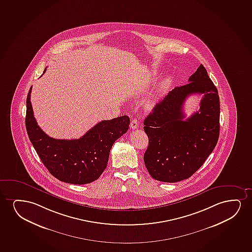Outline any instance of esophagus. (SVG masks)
Wrapping results in <instances>:
<instances>
[{
    "instance_id": "34e87169",
    "label": "esophagus",
    "mask_w": 252,
    "mask_h": 252,
    "mask_svg": "<svg viewBox=\"0 0 252 252\" xmlns=\"http://www.w3.org/2000/svg\"><path fill=\"white\" fill-rule=\"evenodd\" d=\"M137 126H138V122H137V120L136 119H132L131 121V125H130V127L132 130H135V129H137Z\"/></svg>"
}]
</instances>
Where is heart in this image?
Listing matches in <instances>:
<instances>
[{
    "mask_svg": "<svg viewBox=\"0 0 252 252\" xmlns=\"http://www.w3.org/2000/svg\"><path fill=\"white\" fill-rule=\"evenodd\" d=\"M154 105H155V101H154V100H151V101H148V108H152Z\"/></svg>",
    "mask_w": 252,
    "mask_h": 252,
    "instance_id": "1",
    "label": "heart"
}]
</instances>
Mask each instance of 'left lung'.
Instances as JSON below:
<instances>
[{
    "instance_id": "1",
    "label": "left lung",
    "mask_w": 252,
    "mask_h": 252,
    "mask_svg": "<svg viewBox=\"0 0 252 252\" xmlns=\"http://www.w3.org/2000/svg\"><path fill=\"white\" fill-rule=\"evenodd\" d=\"M192 94H203L200 109L185 121L183 105ZM149 145L144 156L155 180L174 183L187 180L203 166L220 135L218 91L202 64L187 85L171 91L144 121Z\"/></svg>"
}]
</instances>
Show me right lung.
<instances>
[{"mask_svg": "<svg viewBox=\"0 0 252 252\" xmlns=\"http://www.w3.org/2000/svg\"><path fill=\"white\" fill-rule=\"evenodd\" d=\"M32 88L27 95L26 127L46 168L65 183L85 185L97 180L107 167L113 144L127 131L129 117L124 115L101 121L79 139H56L46 134L36 123L31 102Z\"/></svg>", "mask_w": 252, "mask_h": 252, "instance_id": "add662e5", "label": "right lung"}]
</instances>
